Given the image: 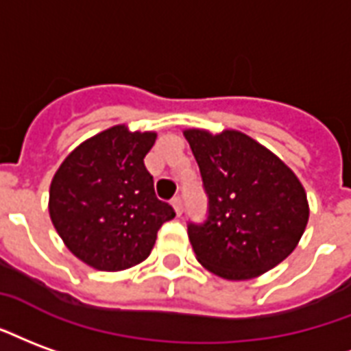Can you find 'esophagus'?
Returning a JSON list of instances; mask_svg holds the SVG:
<instances>
[{"label":"esophagus","mask_w":351,"mask_h":351,"mask_svg":"<svg viewBox=\"0 0 351 351\" xmlns=\"http://www.w3.org/2000/svg\"><path fill=\"white\" fill-rule=\"evenodd\" d=\"M171 204H173V208H175L176 215H182V210H184L182 197H173V201H171Z\"/></svg>","instance_id":"1"}]
</instances>
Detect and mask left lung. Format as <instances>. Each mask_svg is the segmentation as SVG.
Returning a JSON list of instances; mask_svg holds the SVG:
<instances>
[{"instance_id":"left-lung-1","label":"left lung","mask_w":351,"mask_h":351,"mask_svg":"<svg viewBox=\"0 0 351 351\" xmlns=\"http://www.w3.org/2000/svg\"><path fill=\"white\" fill-rule=\"evenodd\" d=\"M208 195L204 223H188L197 261L228 281L275 268L298 245L308 221L298 176L261 143L236 130H186Z\"/></svg>"}]
</instances>
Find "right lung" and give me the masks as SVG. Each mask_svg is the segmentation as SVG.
I'll return each mask as SVG.
<instances>
[{
  "mask_svg": "<svg viewBox=\"0 0 351 351\" xmlns=\"http://www.w3.org/2000/svg\"><path fill=\"white\" fill-rule=\"evenodd\" d=\"M154 132L104 130L72 150L50 186V217L74 255L100 271L132 268L150 255L163 223L175 217L154 193L145 156Z\"/></svg>",
  "mask_w": 351,
  "mask_h": 351,
  "instance_id": "right-lung-1",
  "label": "right lung"
}]
</instances>
